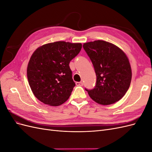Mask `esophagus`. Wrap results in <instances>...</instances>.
<instances>
[{
	"mask_svg": "<svg viewBox=\"0 0 152 152\" xmlns=\"http://www.w3.org/2000/svg\"><path fill=\"white\" fill-rule=\"evenodd\" d=\"M75 84L78 86H83V82H77Z\"/></svg>",
	"mask_w": 152,
	"mask_h": 152,
	"instance_id": "34e87169",
	"label": "esophagus"
}]
</instances>
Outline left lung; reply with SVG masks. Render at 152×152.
I'll return each mask as SVG.
<instances>
[{
  "label": "left lung",
  "instance_id": "left-lung-1",
  "mask_svg": "<svg viewBox=\"0 0 152 152\" xmlns=\"http://www.w3.org/2000/svg\"><path fill=\"white\" fill-rule=\"evenodd\" d=\"M96 75V84L88 92L90 98L102 105L118 102L130 86L132 70L126 53L117 45L104 40L84 43Z\"/></svg>",
  "mask_w": 152,
  "mask_h": 152
}]
</instances>
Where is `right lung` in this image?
Here are the masks:
<instances>
[{"mask_svg":"<svg viewBox=\"0 0 152 152\" xmlns=\"http://www.w3.org/2000/svg\"><path fill=\"white\" fill-rule=\"evenodd\" d=\"M81 43L58 41L42 45L32 54L27 78L32 93L53 107L65 103L75 86L69 63L80 51Z\"/></svg>","mask_w":152,"mask_h":152,"instance_id":"add662e5","label":"right lung"}]
</instances>
